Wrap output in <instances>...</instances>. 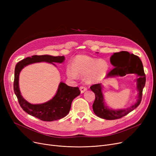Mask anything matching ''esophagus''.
Returning <instances> with one entry per match:
<instances>
[{
	"label": "esophagus",
	"mask_w": 156,
	"mask_h": 156,
	"mask_svg": "<svg viewBox=\"0 0 156 156\" xmlns=\"http://www.w3.org/2000/svg\"><path fill=\"white\" fill-rule=\"evenodd\" d=\"M80 92H81V94H83V93H84V92L87 90V88L85 87L81 86V87H80Z\"/></svg>",
	"instance_id": "1"
}]
</instances>
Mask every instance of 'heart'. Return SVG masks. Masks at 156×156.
Returning a JSON list of instances; mask_svg holds the SVG:
<instances>
[{"label": "heart", "instance_id": "b5f03b06", "mask_svg": "<svg viewBox=\"0 0 156 156\" xmlns=\"http://www.w3.org/2000/svg\"><path fill=\"white\" fill-rule=\"evenodd\" d=\"M109 66L108 62L87 55H78L73 62V67L68 66L66 75L76 78L78 75L86 76L88 83H93L102 81L107 76Z\"/></svg>", "mask_w": 156, "mask_h": 156}]
</instances>
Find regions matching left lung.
<instances>
[{
  "instance_id": "8db88e82",
  "label": "left lung",
  "mask_w": 156,
  "mask_h": 156,
  "mask_svg": "<svg viewBox=\"0 0 156 156\" xmlns=\"http://www.w3.org/2000/svg\"><path fill=\"white\" fill-rule=\"evenodd\" d=\"M110 61L111 64L115 68L108 74L106 78L119 76H124L127 74H135L138 76L135 80L138 91L137 99L133 104L126 109H113L109 108L105 103L102 83L95 84L90 87L92 91L95 95V99L92 105L93 111L95 115L102 119L113 120L126 116L136 108L140 104L146 77L141 60L138 56L133 54H129L126 51L114 53L110 57Z\"/></svg>"
}]
</instances>
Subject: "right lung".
Segmentation results:
<instances>
[{
  "label": "right lung",
  "mask_w": 156,
  "mask_h": 156,
  "mask_svg": "<svg viewBox=\"0 0 156 156\" xmlns=\"http://www.w3.org/2000/svg\"><path fill=\"white\" fill-rule=\"evenodd\" d=\"M64 56H52L50 55H33L20 61L15 67L14 91L18 98L19 104L24 111L30 115L45 121H53L60 119L69 113L72 101L80 94L78 87L67 85L62 81L60 82L55 95L48 101L37 104H33L24 99L21 94L19 87V77L21 71L29 64L46 62L55 66L54 62L62 63Z\"/></svg>",
  "instance_id": "right-lung-1"
}]
</instances>
